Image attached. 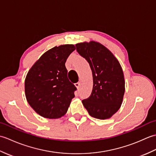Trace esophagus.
I'll use <instances>...</instances> for the list:
<instances>
[{"label": "esophagus", "mask_w": 156, "mask_h": 156, "mask_svg": "<svg viewBox=\"0 0 156 156\" xmlns=\"http://www.w3.org/2000/svg\"><path fill=\"white\" fill-rule=\"evenodd\" d=\"M74 85L76 86V87L77 88H79V87H80V83L79 82H77V83H75Z\"/></svg>", "instance_id": "obj_1"}]
</instances>
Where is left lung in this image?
I'll list each match as a JSON object with an SVG mask.
<instances>
[{
    "mask_svg": "<svg viewBox=\"0 0 156 156\" xmlns=\"http://www.w3.org/2000/svg\"><path fill=\"white\" fill-rule=\"evenodd\" d=\"M76 48L88 62L93 78L91 94L82 100V104L91 117L110 118L120 108L125 93L121 66L113 54L99 43H80Z\"/></svg>",
    "mask_w": 156,
    "mask_h": 156,
    "instance_id": "obj_1",
    "label": "left lung"
}]
</instances>
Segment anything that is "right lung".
Returning a JSON list of instances; mask_svg holds the SVG:
<instances>
[{"instance_id": "obj_1", "label": "right lung", "mask_w": 156, "mask_h": 156, "mask_svg": "<svg viewBox=\"0 0 156 156\" xmlns=\"http://www.w3.org/2000/svg\"><path fill=\"white\" fill-rule=\"evenodd\" d=\"M76 49L63 45L43 54L27 73L25 81L27 101L45 118L57 119L66 114L77 88L68 80L65 63Z\"/></svg>"}]
</instances>
